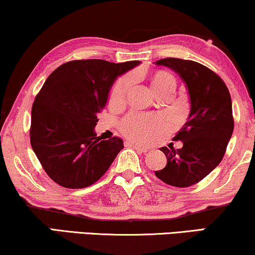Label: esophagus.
I'll return each instance as SVG.
<instances>
[{"mask_svg":"<svg viewBox=\"0 0 255 255\" xmlns=\"http://www.w3.org/2000/svg\"><path fill=\"white\" fill-rule=\"evenodd\" d=\"M127 145H128V146H131V147L135 148V149H137V151L141 152V153H145V152L148 151L147 147H144V146H140V145H138V144H134V142H127Z\"/></svg>","mask_w":255,"mask_h":255,"instance_id":"esophagus-1","label":"esophagus"}]
</instances>
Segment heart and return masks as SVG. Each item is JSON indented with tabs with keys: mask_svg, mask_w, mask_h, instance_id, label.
<instances>
[{
	"mask_svg": "<svg viewBox=\"0 0 255 255\" xmlns=\"http://www.w3.org/2000/svg\"><path fill=\"white\" fill-rule=\"evenodd\" d=\"M131 86V78L124 76L118 79L110 90L109 103L113 106L120 104L125 99ZM153 92L156 93L165 88H175L176 81L172 74L167 72H158L151 78ZM166 127L165 118L149 115L130 114L124 118L121 124V130L125 135L139 142H148L156 131Z\"/></svg>",
	"mask_w": 255,
	"mask_h": 255,
	"instance_id": "heart-1",
	"label": "heart"
}]
</instances>
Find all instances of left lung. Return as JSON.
I'll return each instance as SVG.
<instances>
[{
  "mask_svg": "<svg viewBox=\"0 0 255 255\" xmlns=\"http://www.w3.org/2000/svg\"><path fill=\"white\" fill-rule=\"evenodd\" d=\"M154 64L170 68L182 79L190 103L186 124L174 137L182 141V147L160 148L167 165L155 170V175L174 187L193 186L212 172L225 154L235 127L231 96L223 80L196 61L166 58Z\"/></svg>",
  "mask_w": 255,
  "mask_h": 255,
  "instance_id": "obj_1",
  "label": "left lung"
}]
</instances>
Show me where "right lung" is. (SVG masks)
<instances>
[{
	"instance_id": "right-lung-1",
	"label": "right lung",
	"mask_w": 255,
	"mask_h": 255,
	"mask_svg": "<svg viewBox=\"0 0 255 255\" xmlns=\"http://www.w3.org/2000/svg\"><path fill=\"white\" fill-rule=\"evenodd\" d=\"M138 65V60H74L59 66L46 79L31 111L30 140L54 182L72 189L92 186L124 147L118 137H97V115L107 106L118 76Z\"/></svg>"
}]
</instances>
